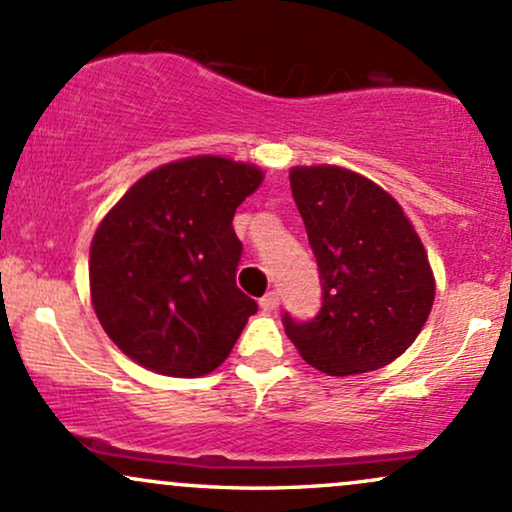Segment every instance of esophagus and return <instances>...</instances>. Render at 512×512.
Returning a JSON list of instances; mask_svg holds the SVG:
<instances>
[{"mask_svg":"<svg viewBox=\"0 0 512 512\" xmlns=\"http://www.w3.org/2000/svg\"><path fill=\"white\" fill-rule=\"evenodd\" d=\"M260 308L267 310V313H272V310L279 308V293H276V291L264 293V296L260 298Z\"/></svg>","mask_w":512,"mask_h":512,"instance_id":"34e87169","label":"esophagus"}]
</instances>
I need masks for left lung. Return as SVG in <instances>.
Here are the masks:
<instances>
[{
    "label": "left lung",
    "instance_id": "left-lung-1",
    "mask_svg": "<svg viewBox=\"0 0 512 512\" xmlns=\"http://www.w3.org/2000/svg\"><path fill=\"white\" fill-rule=\"evenodd\" d=\"M322 281L313 320L284 327L298 354L327 375L383 368L409 349L436 298L431 264L397 199L339 166L291 168Z\"/></svg>",
    "mask_w": 512,
    "mask_h": 512
}]
</instances>
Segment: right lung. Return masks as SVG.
<instances>
[{
    "mask_svg": "<svg viewBox=\"0 0 512 512\" xmlns=\"http://www.w3.org/2000/svg\"><path fill=\"white\" fill-rule=\"evenodd\" d=\"M250 163L192 156L134 182L91 243V301L108 337L173 378L219 368L257 303L236 286V209L262 185Z\"/></svg>",
    "mask_w": 512,
    "mask_h": 512,
    "instance_id": "add662e5",
    "label": "right lung"
}]
</instances>
